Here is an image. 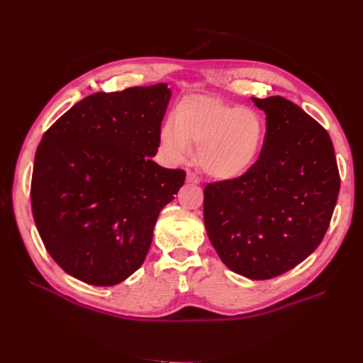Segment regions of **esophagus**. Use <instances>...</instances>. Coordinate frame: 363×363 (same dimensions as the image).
Listing matches in <instances>:
<instances>
[{
  "label": "esophagus",
  "instance_id": "1",
  "mask_svg": "<svg viewBox=\"0 0 363 363\" xmlns=\"http://www.w3.org/2000/svg\"><path fill=\"white\" fill-rule=\"evenodd\" d=\"M186 182L191 183V184H199L200 183V179L196 177V175L194 172H188L186 174Z\"/></svg>",
  "mask_w": 363,
  "mask_h": 363
}]
</instances>
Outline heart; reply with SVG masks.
Segmentation results:
<instances>
[{
  "label": "heart",
  "mask_w": 363,
  "mask_h": 363,
  "mask_svg": "<svg viewBox=\"0 0 363 363\" xmlns=\"http://www.w3.org/2000/svg\"><path fill=\"white\" fill-rule=\"evenodd\" d=\"M160 147L172 163L188 160L199 145L196 162L216 180L242 177L256 163L265 124L251 108L227 104L216 96H184L160 128Z\"/></svg>",
  "instance_id": "1"
}]
</instances>
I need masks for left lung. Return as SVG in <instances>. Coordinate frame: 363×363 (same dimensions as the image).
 <instances>
[{
    "label": "left lung",
    "instance_id": "left-lung-1",
    "mask_svg": "<svg viewBox=\"0 0 363 363\" xmlns=\"http://www.w3.org/2000/svg\"><path fill=\"white\" fill-rule=\"evenodd\" d=\"M267 115L260 156L242 177L204 188V224L224 265L251 280L295 268L321 244L339 194L327 130L283 96L252 98Z\"/></svg>",
    "mask_w": 363,
    "mask_h": 363
}]
</instances>
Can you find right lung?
I'll list each match as a JSON object with an SVG mask.
<instances>
[{"label": "right lung", "mask_w": 363, "mask_h": 363, "mask_svg": "<svg viewBox=\"0 0 363 363\" xmlns=\"http://www.w3.org/2000/svg\"><path fill=\"white\" fill-rule=\"evenodd\" d=\"M169 98L167 83L96 92L43 135L31 211L43 245L69 276L113 286L144 263L157 216L186 177L151 160Z\"/></svg>", "instance_id": "right-lung-1"}]
</instances>
